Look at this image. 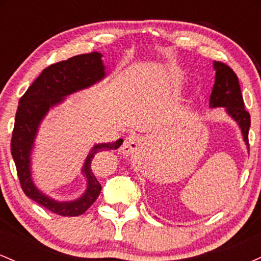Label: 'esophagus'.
Listing matches in <instances>:
<instances>
[{"label": "esophagus", "mask_w": 261, "mask_h": 261, "mask_svg": "<svg viewBox=\"0 0 261 261\" xmlns=\"http://www.w3.org/2000/svg\"><path fill=\"white\" fill-rule=\"evenodd\" d=\"M141 142H142V140H141V137L139 135H135V134H131L128 135L126 137V140H125L124 145H122V153L124 154H133L134 152H136V149L139 148V146L141 145Z\"/></svg>", "instance_id": "1"}]
</instances>
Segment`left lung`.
I'll return each instance as SVG.
<instances>
[{"label":"left lung","instance_id":"1","mask_svg":"<svg viewBox=\"0 0 261 261\" xmlns=\"http://www.w3.org/2000/svg\"><path fill=\"white\" fill-rule=\"evenodd\" d=\"M214 68L216 71V76L210 95V108H224L227 115L238 124L245 145L249 148L248 133L250 127V115L244 109L238 77L232 68L220 61L214 62Z\"/></svg>","mask_w":261,"mask_h":261}]
</instances>
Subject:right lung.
<instances>
[{"label":"right lung","mask_w":261,"mask_h":261,"mask_svg":"<svg viewBox=\"0 0 261 261\" xmlns=\"http://www.w3.org/2000/svg\"><path fill=\"white\" fill-rule=\"evenodd\" d=\"M100 53H89L65 60L46 67L19 100L16 113L11 153L16 163L20 187L29 199L60 216H80L92 206L99 196L101 185L93 174L91 163L98 152L116 149L122 139L115 142L98 143L87 154L82 173L87 179L83 195L72 201H58L45 195L32 178V151L39 126L51 108L59 106L72 93L88 88L106 77Z\"/></svg>","instance_id":"right-lung-1"}]
</instances>
